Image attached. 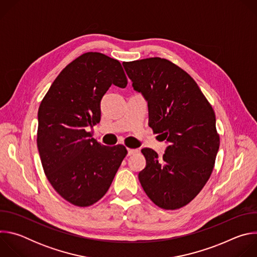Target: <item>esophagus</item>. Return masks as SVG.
I'll use <instances>...</instances> for the list:
<instances>
[{
	"instance_id": "34e87169",
	"label": "esophagus",
	"mask_w": 257,
	"mask_h": 257,
	"mask_svg": "<svg viewBox=\"0 0 257 257\" xmlns=\"http://www.w3.org/2000/svg\"><path fill=\"white\" fill-rule=\"evenodd\" d=\"M137 152H138L137 150H131V149H128V150H127V156H128V157L133 156V155H135Z\"/></svg>"
}]
</instances>
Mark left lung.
I'll use <instances>...</instances> for the list:
<instances>
[{
    "label": "left lung",
    "mask_w": 257,
    "mask_h": 257,
    "mask_svg": "<svg viewBox=\"0 0 257 257\" xmlns=\"http://www.w3.org/2000/svg\"><path fill=\"white\" fill-rule=\"evenodd\" d=\"M133 89L149 105V125L167 146L163 159L142 149L138 174L151 200L164 209L188 204L209 179L219 148L215 115L193 78L172 62L149 58L124 62Z\"/></svg>",
    "instance_id": "obj_1"
}]
</instances>
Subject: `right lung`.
<instances>
[{
	"label": "right lung",
	"instance_id": "right-lung-1",
	"mask_svg": "<svg viewBox=\"0 0 257 257\" xmlns=\"http://www.w3.org/2000/svg\"><path fill=\"white\" fill-rule=\"evenodd\" d=\"M127 83L118 60L89 52L62 70L41 102L42 165L54 189L72 204L84 207L98 201L127 155L124 145H102L88 132L100 121V100L107 89Z\"/></svg>",
	"mask_w": 257,
	"mask_h": 257
}]
</instances>
